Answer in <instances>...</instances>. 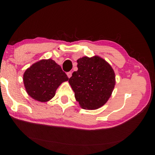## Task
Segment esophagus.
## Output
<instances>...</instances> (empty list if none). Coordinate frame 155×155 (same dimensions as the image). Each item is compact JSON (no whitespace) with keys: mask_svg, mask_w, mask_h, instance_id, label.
Returning <instances> with one entry per match:
<instances>
[{"mask_svg":"<svg viewBox=\"0 0 155 155\" xmlns=\"http://www.w3.org/2000/svg\"><path fill=\"white\" fill-rule=\"evenodd\" d=\"M67 75H68V77L69 78L71 77L72 76V72H68L67 73Z\"/></svg>","mask_w":155,"mask_h":155,"instance_id":"1","label":"esophagus"}]
</instances>
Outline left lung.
Instances as JSON below:
<instances>
[{
    "mask_svg": "<svg viewBox=\"0 0 155 155\" xmlns=\"http://www.w3.org/2000/svg\"><path fill=\"white\" fill-rule=\"evenodd\" d=\"M77 63L78 70L68 80L76 101L84 109H99L107 102L115 87L114 69L98 56H84Z\"/></svg>",
    "mask_w": 155,
    "mask_h": 155,
    "instance_id": "left-lung-1",
    "label": "left lung"
}]
</instances>
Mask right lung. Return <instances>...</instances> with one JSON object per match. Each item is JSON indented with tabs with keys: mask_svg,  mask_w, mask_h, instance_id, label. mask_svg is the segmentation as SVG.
Returning a JSON list of instances; mask_svg holds the SVG:
<instances>
[{
	"mask_svg": "<svg viewBox=\"0 0 155 155\" xmlns=\"http://www.w3.org/2000/svg\"><path fill=\"white\" fill-rule=\"evenodd\" d=\"M68 80L60 65L52 59H42L25 71L23 82L27 93L41 102L49 101L63 82Z\"/></svg>",
	"mask_w": 155,
	"mask_h": 155,
	"instance_id": "1",
	"label": "right lung"
}]
</instances>
